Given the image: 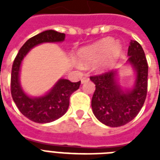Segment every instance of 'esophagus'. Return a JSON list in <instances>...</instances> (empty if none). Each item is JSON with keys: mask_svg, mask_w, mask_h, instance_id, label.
I'll return each instance as SVG.
<instances>
[{"mask_svg": "<svg viewBox=\"0 0 160 160\" xmlns=\"http://www.w3.org/2000/svg\"><path fill=\"white\" fill-rule=\"evenodd\" d=\"M88 80H89V77H88V75H84V76L81 78V83H82V84L85 83L86 81H88Z\"/></svg>", "mask_w": 160, "mask_h": 160, "instance_id": "34e87169", "label": "esophagus"}]
</instances>
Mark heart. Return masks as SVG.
<instances>
[{
	"instance_id": "obj_1",
	"label": "heart",
	"mask_w": 160,
	"mask_h": 160,
	"mask_svg": "<svg viewBox=\"0 0 160 160\" xmlns=\"http://www.w3.org/2000/svg\"><path fill=\"white\" fill-rule=\"evenodd\" d=\"M121 51V47L111 38H105L96 43L80 49L77 56L83 65L97 63L99 71L109 69V66L117 60Z\"/></svg>"
}]
</instances>
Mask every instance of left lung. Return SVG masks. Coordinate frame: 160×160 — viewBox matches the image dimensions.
I'll list each match as a JSON object with an SVG mask.
<instances>
[{
	"mask_svg": "<svg viewBox=\"0 0 160 160\" xmlns=\"http://www.w3.org/2000/svg\"><path fill=\"white\" fill-rule=\"evenodd\" d=\"M127 64L132 66L135 80L131 89H122L119 70L90 76L95 90L91 100L93 113L99 121L109 127H119L135 118L144 105L148 87V64L142 46L130 41Z\"/></svg>",
	"mask_w": 160,
	"mask_h": 160,
	"instance_id": "1",
	"label": "left lung"
}]
</instances>
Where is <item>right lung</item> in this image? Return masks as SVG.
Masks as SVG:
<instances>
[{
  "label": "right lung",
  "instance_id": "1",
  "mask_svg": "<svg viewBox=\"0 0 160 160\" xmlns=\"http://www.w3.org/2000/svg\"><path fill=\"white\" fill-rule=\"evenodd\" d=\"M65 34L54 30L45 31L31 37L20 49L12 65L11 78L12 99L21 114L36 123H50L63 116L70 105V95L79 89L80 81L70 82L65 79H60L46 94L31 97L24 91L20 82L21 63L35 46L42 43L62 42L65 41Z\"/></svg>",
  "mask_w": 160,
  "mask_h": 160
}]
</instances>
